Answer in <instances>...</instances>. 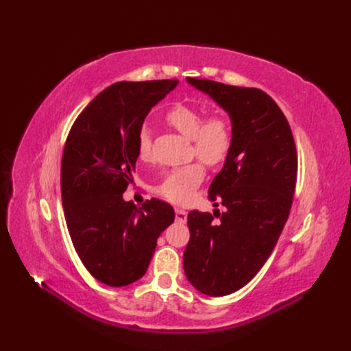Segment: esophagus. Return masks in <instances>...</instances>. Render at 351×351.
Segmentation results:
<instances>
[{
    "instance_id": "obj_1",
    "label": "esophagus",
    "mask_w": 351,
    "mask_h": 351,
    "mask_svg": "<svg viewBox=\"0 0 351 351\" xmlns=\"http://www.w3.org/2000/svg\"><path fill=\"white\" fill-rule=\"evenodd\" d=\"M176 218L178 222H184L187 221V212L184 209H180V208H176Z\"/></svg>"
}]
</instances>
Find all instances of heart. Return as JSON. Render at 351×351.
Listing matches in <instances>:
<instances>
[{"label":"heart","mask_w":351,"mask_h":351,"mask_svg":"<svg viewBox=\"0 0 351 351\" xmlns=\"http://www.w3.org/2000/svg\"><path fill=\"white\" fill-rule=\"evenodd\" d=\"M165 121L187 139H192L195 154L205 164L219 165L227 159L232 146V130L227 117L212 114L204 120V114L199 108L187 104H176L165 114ZM149 149L151 136L143 129L137 141V155L141 161H147ZM204 177L205 169L200 162L187 164L169 173L158 186L156 192L173 204L184 205L192 199Z\"/></svg>","instance_id":"heart-1"}]
</instances>
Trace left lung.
I'll use <instances>...</instances> for the list:
<instances>
[{
    "instance_id": "8db88e82",
    "label": "left lung",
    "mask_w": 351,
    "mask_h": 351,
    "mask_svg": "<svg viewBox=\"0 0 351 351\" xmlns=\"http://www.w3.org/2000/svg\"><path fill=\"white\" fill-rule=\"evenodd\" d=\"M187 83L209 95L231 120V151L208 192L226 210L218 222V209L214 215L189 212L183 256L190 284L221 297L246 285L278 241L295 189V145L285 115L263 90L193 77Z\"/></svg>"
}]
</instances>
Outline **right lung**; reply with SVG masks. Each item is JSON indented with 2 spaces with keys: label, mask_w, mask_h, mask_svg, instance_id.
I'll return each instance as SVG.
<instances>
[{
  "label": "right lung",
  "mask_w": 351,
  "mask_h": 351,
  "mask_svg": "<svg viewBox=\"0 0 351 351\" xmlns=\"http://www.w3.org/2000/svg\"><path fill=\"white\" fill-rule=\"evenodd\" d=\"M177 80L119 82L74 121L61 161V197L73 246L92 277L110 287L141 280L156 240L174 222L159 199L137 208L123 193L133 183L137 141L151 108Z\"/></svg>",
  "instance_id": "1"
}]
</instances>
